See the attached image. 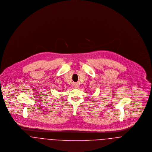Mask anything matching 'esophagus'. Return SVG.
Masks as SVG:
<instances>
[{"label":"esophagus","mask_w":152,"mask_h":152,"mask_svg":"<svg viewBox=\"0 0 152 152\" xmlns=\"http://www.w3.org/2000/svg\"><path fill=\"white\" fill-rule=\"evenodd\" d=\"M75 88H78V86H75Z\"/></svg>","instance_id":"1"}]
</instances>
